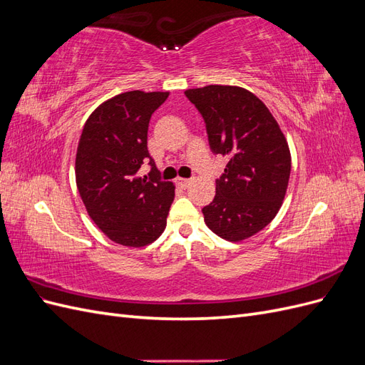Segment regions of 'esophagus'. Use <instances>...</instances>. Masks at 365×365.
I'll list each match as a JSON object with an SVG mask.
<instances>
[{"label":"esophagus","instance_id":"obj_1","mask_svg":"<svg viewBox=\"0 0 365 365\" xmlns=\"http://www.w3.org/2000/svg\"><path fill=\"white\" fill-rule=\"evenodd\" d=\"M175 182L178 184L180 187H182V189H187V187L190 185L192 180H190V178H176V181H175Z\"/></svg>","mask_w":365,"mask_h":365}]
</instances>
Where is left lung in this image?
I'll return each instance as SVG.
<instances>
[{"instance_id":"1","label":"left lung","mask_w":365,"mask_h":365,"mask_svg":"<svg viewBox=\"0 0 365 365\" xmlns=\"http://www.w3.org/2000/svg\"><path fill=\"white\" fill-rule=\"evenodd\" d=\"M185 96L205 121L210 148L230 158L213 202L202 208L205 224L222 239L244 240L282 207L291 173L288 143L269 109L244 88L208 85Z\"/></svg>"}]
</instances>
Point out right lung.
<instances>
[{
	"label": "right lung",
	"mask_w": 365,
	"mask_h": 365,
	"mask_svg": "<svg viewBox=\"0 0 365 365\" xmlns=\"http://www.w3.org/2000/svg\"><path fill=\"white\" fill-rule=\"evenodd\" d=\"M169 93L129 91L109 98L86 120L76 155V181L96 225L125 247H145L165 228L175 185L163 181L148 150L152 114ZM148 162L151 172L140 177Z\"/></svg>",
	"instance_id": "add662e5"
}]
</instances>
